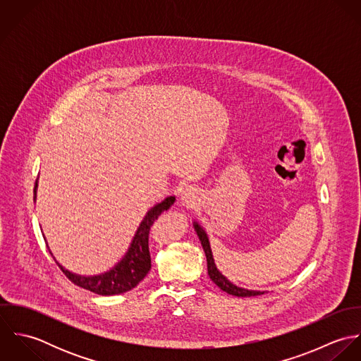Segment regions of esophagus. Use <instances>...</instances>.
<instances>
[{"label":"esophagus","instance_id":"34e87169","mask_svg":"<svg viewBox=\"0 0 361 361\" xmlns=\"http://www.w3.org/2000/svg\"><path fill=\"white\" fill-rule=\"evenodd\" d=\"M180 200L188 207L195 206L196 202L199 200V193L193 188H186L180 195Z\"/></svg>","mask_w":361,"mask_h":361}]
</instances>
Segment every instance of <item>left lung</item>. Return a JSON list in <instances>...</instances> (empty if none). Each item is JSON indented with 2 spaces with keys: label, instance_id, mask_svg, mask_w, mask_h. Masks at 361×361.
<instances>
[{
  "label": "left lung",
  "instance_id": "8db88e82",
  "mask_svg": "<svg viewBox=\"0 0 361 361\" xmlns=\"http://www.w3.org/2000/svg\"><path fill=\"white\" fill-rule=\"evenodd\" d=\"M195 225V229L197 232V236L202 242V246L204 249V253H206L207 257V268H208V275L211 278V281L224 292L229 293V295H233V296H238V298H250V296H258V295H262L264 292H258V290H247V289H243V288H238L235 286L233 283H231L215 267V262H214V258H212V253H211V247H209V242H208V238H207L206 232L203 231V228L199 225V224H193Z\"/></svg>",
  "mask_w": 361,
  "mask_h": 361
}]
</instances>
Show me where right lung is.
Masks as SVG:
<instances>
[{"mask_svg": "<svg viewBox=\"0 0 361 361\" xmlns=\"http://www.w3.org/2000/svg\"><path fill=\"white\" fill-rule=\"evenodd\" d=\"M36 190H37V180L35 185V200H36ZM175 197L169 196L164 202L158 203L157 206L153 207L142 221L132 243L125 255V257L121 259L111 271L96 275V276H80L76 274L69 272L63 267H61L58 262V267L61 271L66 275V278L73 282L75 285L87 289L93 293L102 295V296H111V295H119L125 293L128 290H132L139 285L140 281L146 278L152 268V257H150V250H149V235H150V228L154 224L155 219L161 212L168 209L169 207L173 204ZM51 253V252H50ZM52 256V253H51Z\"/></svg>", "mask_w": 361, "mask_h": 361, "instance_id": "obj_1", "label": "right lung"}]
</instances>
